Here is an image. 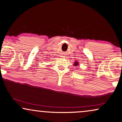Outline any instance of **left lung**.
<instances>
[{"mask_svg": "<svg viewBox=\"0 0 122 122\" xmlns=\"http://www.w3.org/2000/svg\"><path fill=\"white\" fill-rule=\"evenodd\" d=\"M74 66H78V65H79V62H76V61H75V62H74Z\"/></svg>", "mask_w": 122, "mask_h": 122, "instance_id": "8db88e82", "label": "left lung"}]
</instances>
